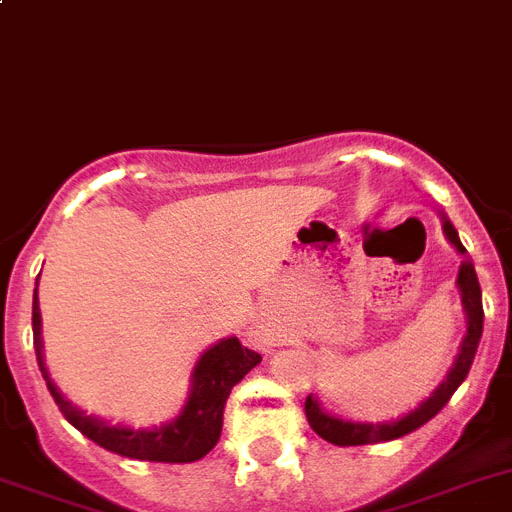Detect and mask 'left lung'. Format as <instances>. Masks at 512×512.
<instances>
[{"instance_id": "left-lung-1", "label": "left lung", "mask_w": 512, "mask_h": 512, "mask_svg": "<svg viewBox=\"0 0 512 512\" xmlns=\"http://www.w3.org/2000/svg\"><path fill=\"white\" fill-rule=\"evenodd\" d=\"M442 231L450 239L458 252L463 255L461 270H458V289H461V299H463V309H466V320H468V330L466 338L461 343V354L455 359L453 369H450L448 380L442 382L440 388L432 393V398L419 406L416 411H411L409 416H403L401 422H390V424H356V422H343V419H336V416L325 414L320 409V403L307 395V401H304V414H307L309 427L315 429L317 435L322 440L333 442L338 448H349V445H372V442H385V440H395V437H403L419 429L422 424H427L429 419H435L448 401L453 398V393L458 390L463 380H466L468 369L474 364L476 349H479V338H482V325H484V309H482V286H479V278H476L474 263L466 257V247L458 239V231L453 229V223L445 218L442 223Z\"/></svg>"}]
</instances>
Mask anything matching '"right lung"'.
Returning a JSON list of instances; mask_svg holds the SVG:
<instances>
[{"instance_id": "add662e5", "label": "right lung", "mask_w": 512, "mask_h": 512, "mask_svg": "<svg viewBox=\"0 0 512 512\" xmlns=\"http://www.w3.org/2000/svg\"><path fill=\"white\" fill-rule=\"evenodd\" d=\"M38 291V281H36ZM33 346H36L38 367L44 372L49 393L64 419L75 429H80L88 440L111 453L135 458V461L153 463H192L216 448L223 429V409L229 401V393L236 382H242L249 369L263 362L257 351L247 349L239 338H223L213 349L205 351L192 372V393L182 414L174 422L156 429H127L109 427L96 416H85L75 409L67 398L49 380L41 359V309H38V294L33 296Z\"/></svg>"}]
</instances>
